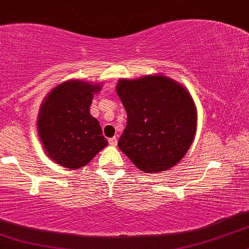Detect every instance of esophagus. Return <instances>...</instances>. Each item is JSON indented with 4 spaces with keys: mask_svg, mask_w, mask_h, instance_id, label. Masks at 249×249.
Here are the masks:
<instances>
[{
    "mask_svg": "<svg viewBox=\"0 0 249 249\" xmlns=\"http://www.w3.org/2000/svg\"><path fill=\"white\" fill-rule=\"evenodd\" d=\"M108 144H110L111 146H116V145L118 144V139H117L116 137H113V138H110V139H108Z\"/></svg>",
    "mask_w": 249,
    "mask_h": 249,
    "instance_id": "esophagus-1",
    "label": "esophagus"
}]
</instances>
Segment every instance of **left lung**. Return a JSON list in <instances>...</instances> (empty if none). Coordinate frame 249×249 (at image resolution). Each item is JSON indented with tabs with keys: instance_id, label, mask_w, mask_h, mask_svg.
Here are the masks:
<instances>
[{
	"instance_id": "left-lung-1",
	"label": "left lung",
	"mask_w": 249,
	"mask_h": 249,
	"mask_svg": "<svg viewBox=\"0 0 249 249\" xmlns=\"http://www.w3.org/2000/svg\"><path fill=\"white\" fill-rule=\"evenodd\" d=\"M117 93L126 110L118 147L142 172L174 166L192 144L196 110L186 89L165 76L121 79Z\"/></svg>"
}]
</instances>
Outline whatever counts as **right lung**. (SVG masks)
<instances>
[{"mask_svg": "<svg viewBox=\"0 0 249 249\" xmlns=\"http://www.w3.org/2000/svg\"><path fill=\"white\" fill-rule=\"evenodd\" d=\"M99 85L69 81L53 89L43 103L37 127L45 152L62 166H85L107 145L99 122L90 115Z\"/></svg>", "mask_w": 249, "mask_h": 249, "instance_id": "obj_1", "label": "right lung"}]
</instances>
